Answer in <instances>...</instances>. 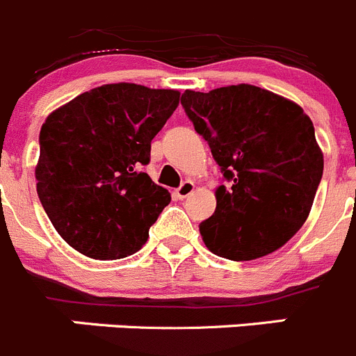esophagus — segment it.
Returning a JSON list of instances; mask_svg holds the SVG:
<instances>
[{"mask_svg": "<svg viewBox=\"0 0 356 356\" xmlns=\"http://www.w3.org/2000/svg\"><path fill=\"white\" fill-rule=\"evenodd\" d=\"M195 191V184L191 181H184L181 186H179L177 189H175V195H177L179 200H184V198H188L189 195L193 193Z\"/></svg>", "mask_w": 356, "mask_h": 356, "instance_id": "obj_1", "label": "esophagus"}]
</instances>
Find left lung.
I'll return each mask as SVG.
<instances>
[{"label": "left lung", "mask_w": 356, "mask_h": 356, "mask_svg": "<svg viewBox=\"0 0 356 356\" xmlns=\"http://www.w3.org/2000/svg\"><path fill=\"white\" fill-rule=\"evenodd\" d=\"M181 103L227 179L200 223L209 251L249 261L283 248L305 223L323 175L313 121L297 103L249 84L186 89Z\"/></svg>", "instance_id": "obj_1"}]
</instances>
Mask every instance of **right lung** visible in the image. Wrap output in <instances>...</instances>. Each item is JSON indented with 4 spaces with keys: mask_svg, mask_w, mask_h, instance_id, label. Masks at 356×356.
I'll return each instance as SVG.
<instances>
[{
    "mask_svg": "<svg viewBox=\"0 0 356 356\" xmlns=\"http://www.w3.org/2000/svg\"><path fill=\"white\" fill-rule=\"evenodd\" d=\"M181 92L105 84L52 112L40 129L36 191L58 234L95 260H119L147 242L170 193L142 167Z\"/></svg>",
    "mask_w": 356,
    "mask_h": 356,
    "instance_id": "1",
    "label": "right lung"
}]
</instances>
